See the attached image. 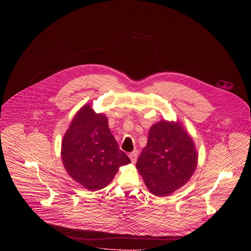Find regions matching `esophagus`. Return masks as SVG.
Listing matches in <instances>:
<instances>
[{
    "label": "esophagus",
    "instance_id": "34e87169",
    "mask_svg": "<svg viewBox=\"0 0 251 251\" xmlns=\"http://www.w3.org/2000/svg\"><path fill=\"white\" fill-rule=\"evenodd\" d=\"M129 157H130V159H131V163H135L136 162V160H137V152L136 151H133V152H131L130 154H129Z\"/></svg>",
    "mask_w": 251,
    "mask_h": 251
}]
</instances>
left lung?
<instances>
[{"label":"left lung","mask_w":251,"mask_h":251,"mask_svg":"<svg viewBox=\"0 0 251 251\" xmlns=\"http://www.w3.org/2000/svg\"><path fill=\"white\" fill-rule=\"evenodd\" d=\"M197 163L195 145L187 132L179 123L161 120L151 127L136 167L148 189L163 197L186 183Z\"/></svg>","instance_id":"obj_1"}]
</instances>
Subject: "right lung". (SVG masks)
I'll return each mask as SVG.
<instances>
[{
  "mask_svg": "<svg viewBox=\"0 0 251 251\" xmlns=\"http://www.w3.org/2000/svg\"><path fill=\"white\" fill-rule=\"evenodd\" d=\"M61 155L69 175L91 191L107 186L120 167L131 163L109 130L107 118L96 114L89 104L72 120Z\"/></svg>",
  "mask_w": 251,
  "mask_h": 251,
  "instance_id": "add662e5",
  "label": "right lung"
}]
</instances>
